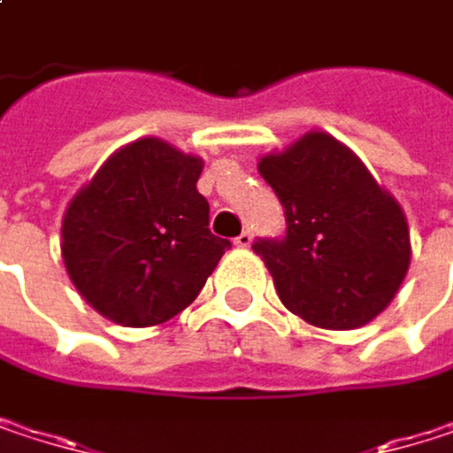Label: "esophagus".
Listing matches in <instances>:
<instances>
[{
	"mask_svg": "<svg viewBox=\"0 0 453 453\" xmlns=\"http://www.w3.org/2000/svg\"><path fill=\"white\" fill-rule=\"evenodd\" d=\"M251 241H254L251 230H243L241 235H235V241H233V243H235L238 249H246V246H251Z\"/></svg>",
	"mask_w": 453,
	"mask_h": 453,
	"instance_id": "34e87169",
	"label": "esophagus"
}]
</instances>
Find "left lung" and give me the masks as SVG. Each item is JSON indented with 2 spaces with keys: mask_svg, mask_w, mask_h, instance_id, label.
I'll use <instances>...</instances> for the list:
<instances>
[{
  "mask_svg": "<svg viewBox=\"0 0 453 453\" xmlns=\"http://www.w3.org/2000/svg\"><path fill=\"white\" fill-rule=\"evenodd\" d=\"M257 167L286 210V238L251 249L286 310L325 330L375 319L394 302L411 259L402 204L325 131L265 154Z\"/></svg>",
  "mask_w": 453,
  "mask_h": 453,
  "instance_id": "8db88e82",
  "label": "left lung"
}]
</instances>
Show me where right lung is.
I'll use <instances>...</instances> for the list:
<instances>
[{
    "instance_id": "obj_1",
    "label": "right lung",
    "mask_w": 453,
    "mask_h": 453,
    "mask_svg": "<svg viewBox=\"0 0 453 453\" xmlns=\"http://www.w3.org/2000/svg\"><path fill=\"white\" fill-rule=\"evenodd\" d=\"M204 159L162 138H136L104 159L62 218V262L78 294L123 327L183 312L230 241L210 233L196 191Z\"/></svg>"
}]
</instances>
